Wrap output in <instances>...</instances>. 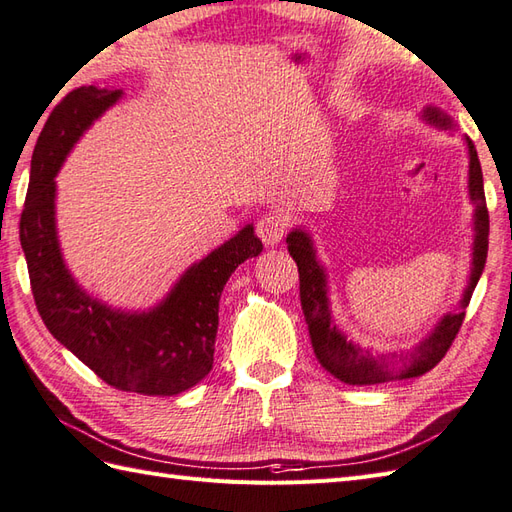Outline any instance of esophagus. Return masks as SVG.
Wrapping results in <instances>:
<instances>
[{"instance_id":"esophagus-1","label":"esophagus","mask_w":512,"mask_h":512,"mask_svg":"<svg viewBox=\"0 0 512 512\" xmlns=\"http://www.w3.org/2000/svg\"><path fill=\"white\" fill-rule=\"evenodd\" d=\"M286 228H288V222L284 215H277V213L264 215L262 220L257 222V235L266 246H277L281 242V237H284Z\"/></svg>"}]
</instances>
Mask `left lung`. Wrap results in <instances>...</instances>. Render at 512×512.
<instances>
[{
	"label": "left lung",
	"instance_id": "8db88e82",
	"mask_svg": "<svg viewBox=\"0 0 512 512\" xmlns=\"http://www.w3.org/2000/svg\"><path fill=\"white\" fill-rule=\"evenodd\" d=\"M422 121L442 129H451V116L444 114L438 107H424ZM469 149V198L475 204L473 211V259L471 275L466 284L458 308L440 317L433 325L427 339H422L411 352H394V354H372L369 347H361L352 339H347L345 332L336 325L330 306V288L328 273L317 259V250L306 228H292L286 237L288 253L297 262L299 268V297L301 308L306 314V323L310 330L312 350L317 354L323 369L339 378L345 385H380L389 380L416 378L427 374L436 367L442 356L447 354L455 334L460 332L464 321V310L469 306L477 281L482 277L488 253V211L484 198V180L480 158H477L475 145L466 138Z\"/></svg>",
	"mask_w": 512,
	"mask_h": 512
}]
</instances>
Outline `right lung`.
Masks as SVG:
<instances>
[{
	"label": "right lung",
	"instance_id": "obj_1",
	"mask_svg": "<svg viewBox=\"0 0 512 512\" xmlns=\"http://www.w3.org/2000/svg\"><path fill=\"white\" fill-rule=\"evenodd\" d=\"M123 90L83 85L54 107L37 138L21 211L32 297L50 334L107 385L145 396H176L211 372L217 310L228 277L262 253L253 224L184 270L149 310H121L85 292L63 262L54 200L57 173L96 118Z\"/></svg>",
	"mask_w": 512,
	"mask_h": 512
}]
</instances>
